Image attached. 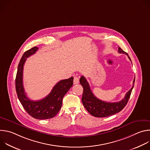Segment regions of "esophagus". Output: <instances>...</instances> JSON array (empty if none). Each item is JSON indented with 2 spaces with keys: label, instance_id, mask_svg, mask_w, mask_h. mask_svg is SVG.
<instances>
[{
  "label": "esophagus",
  "instance_id": "esophagus-1",
  "mask_svg": "<svg viewBox=\"0 0 150 150\" xmlns=\"http://www.w3.org/2000/svg\"><path fill=\"white\" fill-rule=\"evenodd\" d=\"M79 82V79L78 77L77 76H75L74 77V84H78Z\"/></svg>",
  "mask_w": 150,
  "mask_h": 150
}]
</instances>
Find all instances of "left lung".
Instances as JSON below:
<instances>
[{
    "label": "left lung",
    "instance_id": "left-lung-1",
    "mask_svg": "<svg viewBox=\"0 0 150 150\" xmlns=\"http://www.w3.org/2000/svg\"><path fill=\"white\" fill-rule=\"evenodd\" d=\"M118 52L120 53L126 54L131 61L128 54L119 47L118 48ZM79 82L83 88L82 102L85 108L93 116L97 117H105L120 112L125 108L129 99L132 90L134 88L135 78L133 81L132 87L126 93L125 97L121 101L115 103L105 102L97 98L91 91L88 81L83 76L80 78Z\"/></svg>",
    "mask_w": 150,
    "mask_h": 150
}]
</instances>
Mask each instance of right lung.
<instances>
[{"label":"right lung","mask_w":150,"mask_h":150,"mask_svg":"<svg viewBox=\"0 0 150 150\" xmlns=\"http://www.w3.org/2000/svg\"><path fill=\"white\" fill-rule=\"evenodd\" d=\"M38 47H34L24 53L18 67L15 79L16 91L19 101L26 112L37 119H47L54 117L59 112L62 105V100L72 87L74 78L71 77L57 82L50 93L45 98L38 101L29 99L23 86V69L27 58L34 54Z\"/></svg>","instance_id":"right-lung-1"}]
</instances>
